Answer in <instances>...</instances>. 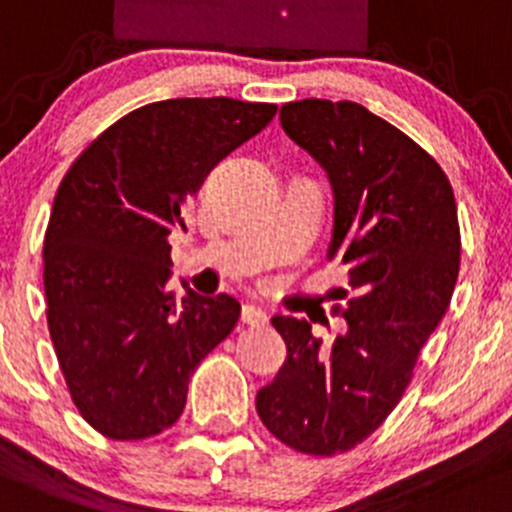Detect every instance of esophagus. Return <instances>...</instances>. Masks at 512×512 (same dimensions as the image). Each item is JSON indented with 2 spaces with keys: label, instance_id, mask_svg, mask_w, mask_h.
Returning <instances> with one entry per match:
<instances>
[{
  "label": "esophagus",
  "instance_id": "obj_1",
  "mask_svg": "<svg viewBox=\"0 0 512 512\" xmlns=\"http://www.w3.org/2000/svg\"><path fill=\"white\" fill-rule=\"evenodd\" d=\"M242 322H247V325H265L267 322V312L262 310L260 305H252V302H247V305H242Z\"/></svg>",
  "mask_w": 512,
  "mask_h": 512
}]
</instances>
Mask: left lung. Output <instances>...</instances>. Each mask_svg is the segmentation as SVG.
<instances>
[{"mask_svg": "<svg viewBox=\"0 0 512 512\" xmlns=\"http://www.w3.org/2000/svg\"><path fill=\"white\" fill-rule=\"evenodd\" d=\"M280 122L330 180L327 260L347 267L355 297L332 347L307 320L272 317L287 357L255 405L292 450L335 455L393 413L448 310L460 270L458 207L438 162L362 104L300 99L282 104Z\"/></svg>", "mask_w": 512, "mask_h": 512, "instance_id": "1", "label": "left lung"}]
</instances>
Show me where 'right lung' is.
I'll use <instances>...</instances> for the list:
<instances>
[{"mask_svg":"<svg viewBox=\"0 0 512 512\" xmlns=\"http://www.w3.org/2000/svg\"><path fill=\"white\" fill-rule=\"evenodd\" d=\"M275 104L165 99L124 114L77 157L44 235L47 325L82 418L112 440L172 428L207 352L240 320L230 295L167 287L172 245L212 167Z\"/></svg>","mask_w":512,"mask_h":512,"instance_id":"add662e5","label":"right lung"}]
</instances>
